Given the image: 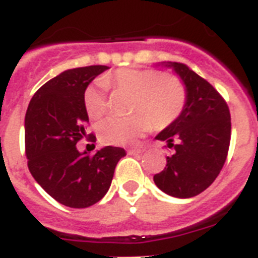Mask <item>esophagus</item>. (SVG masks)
Listing matches in <instances>:
<instances>
[{"label": "esophagus", "mask_w": 258, "mask_h": 258, "mask_svg": "<svg viewBox=\"0 0 258 258\" xmlns=\"http://www.w3.org/2000/svg\"><path fill=\"white\" fill-rule=\"evenodd\" d=\"M142 150L141 149H131V150H127V154L129 155H138L141 154Z\"/></svg>", "instance_id": "1"}]
</instances>
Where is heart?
<instances>
[{
    "mask_svg": "<svg viewBox=\"0 0 258 258\" xmlns=\"http://www.w3.org/2000/svg\"><path fill=\"white\" fill-rule=\"evenodd\" d=\"M108 88L134 93L132 110L137 113L110 116L97 127L101 141L118 146L137 144L152 124L158 129L169 126L180 116L187 99L186 87L175 76L152 68H121L84 91V108L91 118H100L106 112Z\"/></svg>",
    "mask_w": 258,
    "mask_h": 258,
    "instance_id": "1",
    "label": "heart"
}]
</instances>
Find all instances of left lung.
<instances>
[{"label":"left lung","instance_id":"obj_1","mask_svg":"<svg viewBox=\"0 0 258 258\" xmlns=\"http://www.w3.org/2000/svg\"><path fill=\"white\" fill-rule=\"evenodd\" d=\"M186 87L184 109L155 140L174 154L154 175L159 190L175 198H192L212 184L224 166L231 141V114L225 100L207 80L183 63L167 61Z\"/></svg>","mask_w":258,"mask_h":258}]
</instances>
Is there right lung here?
Here are the masks:
<instances>
[{
    "label": "right lung",
    "instance_id": "right-lung-1",
    "mask_svg": "<svg viewBox=\"0 0 258 258\" xmlns=\"http://www.w3.org/2000/svg\"><path fill=\"white\" fill-rule=\"evenodd\" d=\"M106 66L72 68L38 89L25 117L27 166L39 186L60 204L86 208L104 198L113 179L117 162L126 155L122 148L105 146L89 155L76 148L89 122L84 91L106 71Z\"/></svg>",
    "mask_w": 258,
    "mask_h": 258
}]
</instances>
